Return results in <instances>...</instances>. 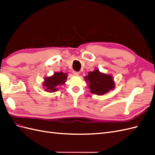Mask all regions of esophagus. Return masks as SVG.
<instances>
[{"mask_svg": "<svg viewBox=\"0 0 155 155\" xmlns=\"http://www.w3.org/2000/svg\"><path fill=\"white\" fill-rule=\"evenodd\" d=\"M72 73H73V74H74V75H79V74H80V73L78 72V71H72Z\"/></svg>", "mask_w": 155, "mask_h": 155, "instance_id": "34e87169", "label": "esophagus"}]
</instances>
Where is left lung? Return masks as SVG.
Here are the masks:
<instances>
[{"instance_id": "1", "label": "left lung", "mask_w": 155, "mask_h": 155, "mask_svg": "<svg viewBox=\"0 0 155 155\" xmlns=\"http://www.w3.org/2000/svg\"><path fill=\"white\" fill-rule=\"evenodd\" d=\"M85 79L89 81V85L91 92L95 95H104L114 87L112 75L101 74L98 70L90 71Z\"/></svg>"}]
</instances>
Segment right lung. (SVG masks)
<instances>
[{"mask_svg":"<svg viewBox=\"0 0 155 155\" xmlns=\"http://www.w3.org/2000/svg\"><path fill=\"white\" fill-rule=\"evenodd\" d=\"M67 79V75L63 72H56L52 77L45 79L43 85L45 90L48 92H54L57 91V86L64 84Z\"/></svg>","mask_w":155,"mask_h":155,"instance_id":"right-lung-1","label":"right lung"}]
</instances>
